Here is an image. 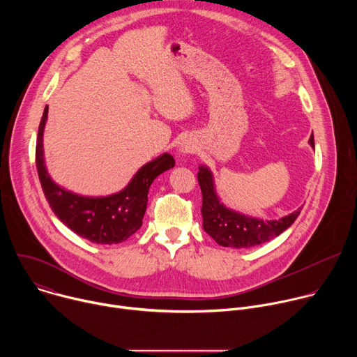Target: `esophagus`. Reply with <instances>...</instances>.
Listing matches in <instances>:
<instances>
[{"instance_id":"esophagus-1","label":"esophagus","mask_w":357,"mask_h":357,"mask_svg":"<svg viewBox=\"0 0 357 357\" xmlns=\"http://www.w3.org/2000/svg\"><path fill=\"white\" fill-rule=\"evenodd\" d=\"M181 152H182V154H190V152H193V146H190V145H182V146H181Z\"/></svg>"}]
</instances>
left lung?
<instances>
[{"mask_svg":"<svg viewBox=\"0 0 357 357\" xmlns=\"http://www.w3.org/2000/svg\"><path fill=\"white\" fill-rule=\"evenodd\" d=\"M310 144L315 148L314 137L310 138ZM197 181L202 190L200 212L203 218V229L223 247L247 248L270 241L287 230L299 216L302 209L298 208L295 212L277 220L250 218L227 209L219 200L215 190L213 175L209 168L199 167Z\"/></svg>","mask_w":357,"mask_h":357,"instance_id":"8db88e82","label":"left lung"}]
</instances>
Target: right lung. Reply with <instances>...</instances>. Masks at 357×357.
<instances>
[{"label": "right lung", "instance_id": "obj_1", "mask_svg": "<svg viewBox=\"0 0 357 357\" xmlns=\"http://www.w3.org/2000/svg\"><path fill=\"white\" fill-rule=\"evenodd\" d=\"M47 106L39 123L35 162L42 190L58 219L80 237L97 244H117L132 236L142 225L148 190L154 179L175 167L171 154H162L138 169L119 193L101 197L69 192L50 179L43 158V130Z\"/></svg>", "mask_w": 357, "mask_h": 357}]
</instances>
